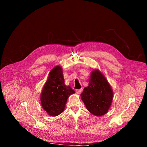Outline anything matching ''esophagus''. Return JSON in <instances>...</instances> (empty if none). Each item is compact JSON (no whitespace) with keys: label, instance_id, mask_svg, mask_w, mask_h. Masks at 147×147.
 I'll return each instance as SVG.
<instances>
[{"label":"esophagus","instance_id":"1","mask_svg":"<svg viewBox=\"0 0 147 147\" xmlns=\"http://www.w3.org/2000/svg\"><path fill=\"white\" fill-rule=\"evenodd\" d=\"M82 89H78V90H76V94H80L81 92H82Z\"/></svg>","mask_w":147,"mask_h":147}]
</instances>
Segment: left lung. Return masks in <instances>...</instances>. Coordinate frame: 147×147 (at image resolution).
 I'll return each instance as SVG.
<instances>
[{
	"label": "left lung",
	"instance_id": "8db88e82",
	"mask_svg": "<svg viewBox=\"0 0 147 147\" xmlns=\"http://www.w3.org/2000/svg\"><path fill=\"white\" fill-rule=\"evenodd\" d=\"M88 86L81 94L87 110L95 116H102L109 111L113 98L110 83L98 69L92 70Z\"/></svg>",
	"mask_w": 147,
	"mask_h": 147
}]
</instances>
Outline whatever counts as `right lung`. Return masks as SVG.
<instances>
[{"label": "right lung", "instance_id": "right-lung-1", "mask_svg": "<svg viewBox=\"0 0 147 147\" xmlns=\"http://www.w3.org/2000/svg\"><path fill=\"white\" fill-rule=\"evenodd\" d=\"M60 65L53 67L49 72L40 95L41 105L50 116L55 117L64 111L67 99L75 93L71 87L66 86Z\"/></svg>", "mask_w": 147, "mask_h": 147}]
</instances>
